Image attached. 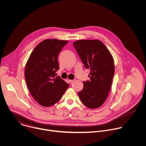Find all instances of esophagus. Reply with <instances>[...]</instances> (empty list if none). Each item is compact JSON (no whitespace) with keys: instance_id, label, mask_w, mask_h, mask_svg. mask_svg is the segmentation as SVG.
<instances>
[{"instance_id":"1","label":"esophagus","mask_w":146,"mask_h":146,"mask_svg":"<svg viewBox=\"0 0 146 146\" xmlns=\"http://www.w3.org/2000/svg\"><path fill=\"white\" fill-rule=\"evenodd\" d=\"M69 81L70 82V83H72L74 81V80H69Z\"/></svg>"}]
</instances>
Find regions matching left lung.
<instances>
[{
    "instance_id": "obj_1",
    "label": "left lung",
    "mask_w": 146,
    "mask_h": 146,
    "mask_svg": "<svg viewBox=\"0 0 146 146\" xmlns=\"http://www.w3.org/2000/svg\"><path fill=\"white\" fill-rule=\"evenodd\" d=\"M73 46L85 67L90 70V81L83 82L84 87L78 96L87 107L98 108L106 100L111 88L115 71L113 58L99 40H79Z\"/></svg>"
}]
</instances>
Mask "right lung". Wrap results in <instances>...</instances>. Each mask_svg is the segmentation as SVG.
I'll return each instance as SVG.
<instances>
[{
	"label": "right lung",
	"instance_id": "add662e5",
	"mask_svg": "<svg viewBox=\"0 0 146 146\" xmlns=\"http://www.w3.org/2000/svg\"><path fill=\"white\" fill-rule=\"evenodd\" d=\"M67 40L46 39L38 44L30 55L25 67L29 91L40 105L49 107L57 103L69 85L59 76L58 56Z\"/></svg>",
	"mask_w": 146,
	"mask_h": 146
}]
</instances>
